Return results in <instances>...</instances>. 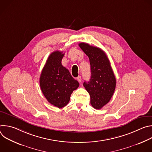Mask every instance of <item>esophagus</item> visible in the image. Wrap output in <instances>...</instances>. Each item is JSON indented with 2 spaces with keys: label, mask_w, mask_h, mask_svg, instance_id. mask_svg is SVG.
<instances>
[{
  "label": "esophagus",
  "mask_w": 152,
  "mask_h": 152,
  "mask_svg": "<svg viewBox=\"0 0 152 152\" xmlns=\"http://www.w3.org/2000/svg\"><path fill=\"white\" fill-rule=\"evenodd\" d=\"M77 81H78L79 82H82V77H81V76H79L77 77Z\"/></svg>",
  "instance_id": "esophagus-1"
}]
</instances>
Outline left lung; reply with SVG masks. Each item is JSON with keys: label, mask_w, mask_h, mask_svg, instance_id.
Masks as SVG:
<instances>
[{"label": "left lung", "mask_w": 152, "mask_h": 152, "mask_svg": "<svg viewBox=\"0 0 152 152\" xmlns=\"http://www.w3.org/2000/svg\"><path fill=\"white\" fill-rule=\"evenodd\" d=\"M79 46L88 56L91 66V79L83 85L90 94L91 106L100 110L110 101L115 89L116 79L104 51L85 42H80Z\"/></svg>", "instance_id": "1"}]
</instances>
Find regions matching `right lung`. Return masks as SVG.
Here are the masks:
<instances>
[{"label":"right lung","mask_w":152,"mask_h":152,"mask_svg":"<svg viewBox=\"0 0 152 152\" xmlns=\"http://www.w3.org/2000/svg\"><path fill=\"white\" fill-rule=\"evenodd\" d=\"M64 55L62 52H52L42 70L39 78L42 93L50 103L58 108L67 104L72 93L79 86L69 70L62 65Z\"/></svg>","instance_id":"right-lung-1"}]
</instances>
